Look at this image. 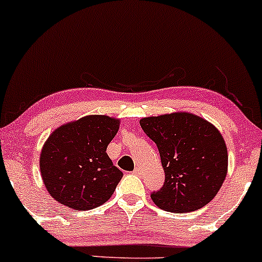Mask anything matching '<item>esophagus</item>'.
Instances as JSON below:
<instances>
[{"instance_id":"34e87169","label":"esophagus","mask_w":262,"mask_h":262,"mask_svg":"<svg viewBox=\"0 0 262 262\" xmlns=\"http://www.w3.org/2000/svg\"><path fill=\"white\" fill-rule=\"evenodd\" d=\"M132 173H134V174H136V176H141V174H142V170H141L140 167H136V168L134 169V172H132Z\"/></svg>"}]
</instances>
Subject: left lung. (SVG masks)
Segmentation results:
<instances>
[{"label": "left lung", "mask_w": 262, "mask_h": 262, "mask_svg": "<svg viewBox=\"0 0 262 262\" xmlns=\"http://www.w3.org/2000/svg\"><path fill=\"white\" fill-rule=\"evenodd\" d=\"M157 146L164 183L152 201L168 211H193L219 192L228 169V151L220 132L188 113L145 117L140 121Z\"/></svg>", "instance_id": "8db88e82"}]
</instances>
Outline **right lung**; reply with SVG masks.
Segmentation results:
<instances>
[{"instance_id": "add662e5", "label": "right lung", "mask_w": 262, "mask_h": 262, "mask_svg": "<svg viewBox=\"0 0 262 262\" xmlns=\"http://www.w3.org/2000/svg\"><path fill=\"white\" fill-rule=\"evenodd\" d=\"M119 120L86 116L57 128L47 140L39 166L47 190L75 210H89L108 201L122 178L106 154Z\"/></svg>"}]
</instances>
